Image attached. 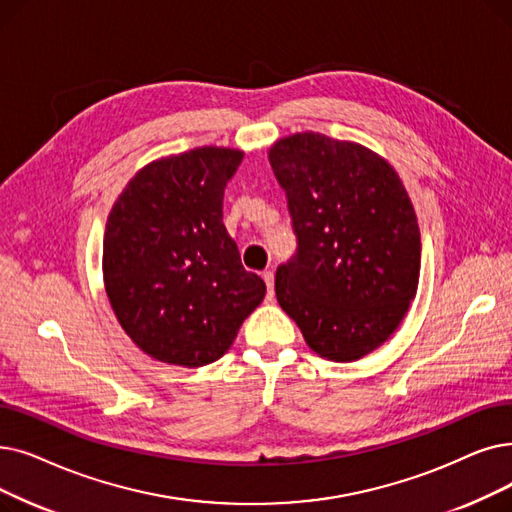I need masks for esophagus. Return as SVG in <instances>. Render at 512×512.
I'll list each match as a JSON object with an SVG mask.
<instances>
[{
	"label": "esophagus",
	"mask_w": 512,
	"mask_h": 512,
	"mask_svg": "<svg viewBox=\"0 0 512 512\" xmlns=\"http://www.w3.org/2000/svg\"><path fill=\"white\" fill-rule=\"evenodd\" d=\"M261 276L265 280V286H268V301H272L274 299V272L265 270Z\"/></svg>",
	"instance_id": "esophagus-1"
}]
</instances>
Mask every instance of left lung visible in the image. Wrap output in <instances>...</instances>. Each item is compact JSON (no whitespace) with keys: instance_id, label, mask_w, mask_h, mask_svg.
Instances as JSON below:
<instances>
[{"instance_id":"8db88e82","label":"left lung","mask_w":512,"mask_h":512,"mask_svg":"<svg viewBox=\"0 0 512 512\" xmlns=\"http://www.w3.org/2000/svg\"><path fill=\"white\" fill-rule=\"evenodd\" d=\"M297 253L276 270L280 307L332 362L383 345L418 288L420 232L408 192L379 154L305 131L276 142Z\"/></svg>"}]
</instances>
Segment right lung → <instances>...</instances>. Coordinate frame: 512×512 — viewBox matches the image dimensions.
Instances as JSON below:
<instances>
[{"mask_svg":"<svg viewBox=\"0 0 512 512\" xmlns=\"http://www.w3.org/2000/svg\"><path fill=\"white\" fill-rule=\"evenodd\" d=\"M242 152L203 146L146 165L108 215L102 272L129 339L150 358L219 360L265 297L224 226V192Z\"/></svg>","mask_w":512,"mask_h":512,"instance_id":"obj_1","label":"right lung"}]
</instances>
